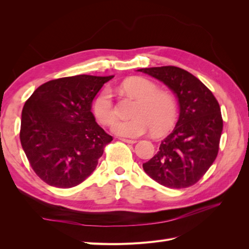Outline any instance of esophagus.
Segmentation results:
<instances>
[{
	"instance_id": "34e87169",
	"label": "esophagus",
	"mask_w": 249,
	"mask_h": 249,
	"mask_svg": "<svg viewBox=\"0 0 249 249\" xmlns=\"http://www.w3.org/2000/svg\"><path fill=\"white\" fill-rule=\"evenodd\" d=\"M120 140L125 142V143H130V144H134V143L137 142L136 140H134V139H125V138H120Z\"/></svg>"
}]
</instances>
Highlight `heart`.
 Wrapping results in <instances>:
<instances>
[{"mask_svg":"<svg viewBox=\"0 0 249 249\" xmlns=\"http://www.w3.org/2000/svg\"><path fill=\"white\" fill-rule=\"evenodd\" d=\"M122 88L125 93L138 100V104L133 113L134 118L117 119L112 123L111 131L114 134L127 138L139 137L152 130L155 134H162L175 123V100L168 93L159 91L152 81L134 77L125 80ZM92 111L95 118L103 124H109L114 119V102L109 88H104L94 97Z\"/></svg>","mask_w":249,"mask_h":249,"instance_id":"1","label":"heart"}]
</instances>
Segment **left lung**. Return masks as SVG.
Returning a JSON list of instances; mask_svg holds the SVG:
<instances>
[{"label": "left lung", "instance_id": "obj_1", "mask_svg": "<svg viewBox=\"0 0 249 249\" xmlns=\"http://www.w3.org/2000/svg\"><path fill=\"white\" fill-rule=\"evenodd\" d=\"M176 93L179 116L158 153L142 167L157 183L180 189L194 185L215 161L222 133L219 104L192 73L177 66L140 69Z\"/></svg>", "mask_w": 249, "mask_h": 249}]
</instances>
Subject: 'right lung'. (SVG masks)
I'll use <instances>...</instances> for the list:
<instances>
[{
    "label": "right lung",
    "instance_id": "1",
    "mask_svg": "<svg viewBox=\"0 0 249 249\" xmlns=\"http://www.w3.org/2000/svg\"><path fill=\"white\" fill-rule=\"evenodd\" d=\"M114 76L80 74L44 83L26 102L19 138L43 182L71 188L91 175L113 138L96 124L94 96Z\"/></svg>",
    "mask_w": 249,
    "mask_h": 249
}]
</instances>
